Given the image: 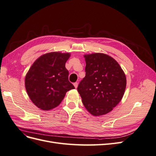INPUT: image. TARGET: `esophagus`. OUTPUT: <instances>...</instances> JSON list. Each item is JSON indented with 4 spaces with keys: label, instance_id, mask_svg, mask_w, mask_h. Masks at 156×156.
Here are the masks:
<instances>
[{
    "label": "esophagus",
    "instance_id": "obj_1",
    "mask_svg": "<svg viewBox=\"0 0 156 156\" xmlns=\"http://www.w3.org/2000/svg\"><path fill=\"white\" fill-rule=\"evenodd\" d=\"M73 85H74V87H75V88H77V87H78V83H73Z\"/></svg>",
    "mask_w": 156,
    "mask_h": 156
}]
</instances>
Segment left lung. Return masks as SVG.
I'll return each instance as SVG.
<instances>
[{"mask_svg":"<svg viewBox=\"0 0 156 156\" xmlns=\"http://www.w3.org/2000/svg\"><path fill=\"white\" fill-rule=\"evenodd\" d=\"M86 75L77 91L87 110L94 116L111 112L123 97L126 87V75L119 64L103 53L84 56Z\"/></svg>","mask_w":156,"mask_h":156,"instance_id":"1","label":"left lung"}]
</instances>
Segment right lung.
I'll return each mask as SVG.
<instances>
[{
	"instance_id": "add662e5",
	"label": "right lung",
	"mask_w": 156,
	"mask_h": 156,
	"mask_svg": "<svg viewBox=\"0 0 156 156\" xmlns=\"http://www.w3.org/2000/svg\"><path fill=\"white\" fill-rule=\"evenodd\" d=\"M68 53L51 52L41 55L33 63L25 77L27 92L34 104L44 111L57 107L66 93L75 87L68 80L65 64Z\"/></svg>"
}]
</instances>
